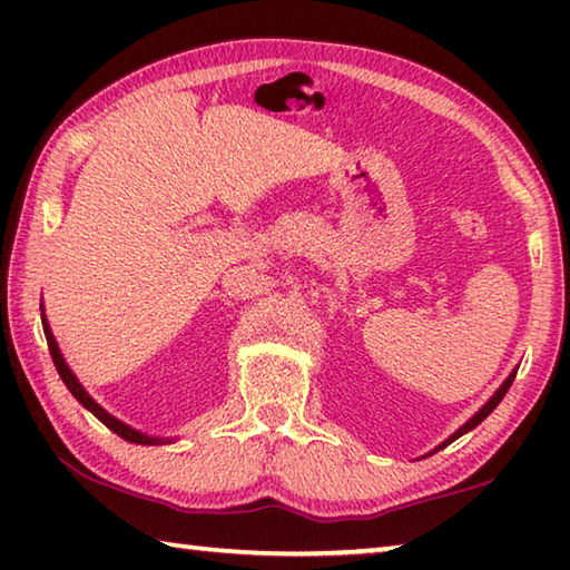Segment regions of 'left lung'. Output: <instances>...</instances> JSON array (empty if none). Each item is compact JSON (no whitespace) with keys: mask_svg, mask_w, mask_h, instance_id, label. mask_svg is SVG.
Instances as JSON below:
<instances>
[{"mask_svg":"<svg viewBox=\"0 0 570 570\" xmlns=\"http://www.w3.org/2000/svg\"><path fill=\"white\" fill-rule=\"evenodd\" d=\"M515 372L518 370H513V372H510L508 374V380L503 382V384H500V387L495 390V394H493V397H490L485 404H482V407L475 412V414H472V417L465 422V424H462V428L460 430H455V432H452V435L445 440V442H442V445H438L435 450H432V452H438V450H442V448H445V445H450V442H455L458 438H462V435H465V432H470V430H475L478 428V424L482 422V420H485L488 417V414L490 412H493L495 407H498V404H500V400H503L505 397V392L510 390V384H513V380H515Z\"/></svg>","mask_w":570,"mask_h":570,"instance_id":"obj_1","label":"left lung"}]
</instances>
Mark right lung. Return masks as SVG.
I'll return each mask as SVG.
<instances>
[{
	"instance_id": "add662e5",
	"label": "right lung",
	"mask_w": 570,
	"mask_h": 570,
	"mask_svg": "<svg viewBox=\"0 0 570 570\" xmlns=\"http://www.w3.org/2000/svg\"><path fill=\"white\" fill-rule=\"evenodd\" d=\"M40 308H42V330H45V336H47V346H50L52 362L57 366V372H60L65 387L72 392V397L80 402L85 410H90L95 417H98L105 424V428L115 432V435H120L122 440H128V442H135V445H168V442H173V438H153V435H146V432L130 428V424H125L122 420L112 417L108 410H102L100 404L90 397L88 390H85L82 384H80V380L75 377V372L70 370V364L65 362L60 346H57V340H55V334L50 330V322H47V316H45V304Z\"/></svg>"
}]
</instances>
